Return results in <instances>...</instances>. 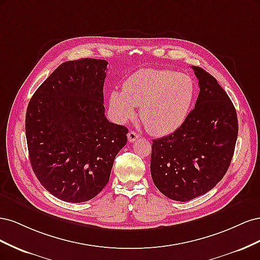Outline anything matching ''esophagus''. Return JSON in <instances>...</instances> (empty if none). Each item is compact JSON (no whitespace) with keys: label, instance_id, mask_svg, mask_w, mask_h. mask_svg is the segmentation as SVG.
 Masks as SVG:
<instances>
[{"label":"esophagus","instance_id":"obj_1","mask_svg":"<svg viewBox=\"0 0 260 260\" xmlns=\"http://www.w3.org/2000/svg\"><path fill=\"white\" fill-rule=\"evenodd\" d=\"M139 139V135L137 132H135V131H129V133H128V141L130 143H132V142H135V141H137Z\"/></svg>","mask_w":260,"mask_h":260}]
</instances>
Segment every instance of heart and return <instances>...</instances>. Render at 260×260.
<instances>
[{
    "instance_id": "1",
    "label": "heart",
    "mask_w": 260,
    "mask_h": 260,
    "mask_svg": "<svg viewBox=\"0 0 260 260\" xmlns=\"http://www.w3.org/2000/svg\"><path fill=\"white\" fill-rule=\"evenodd\" d=\"M195 99L192 78L170 69L145 68L131 75L122 92L113 91L109 105L118 120L124 122L136 116L154 136H166L183 124Z\"/></svg>"
}]
</instances>
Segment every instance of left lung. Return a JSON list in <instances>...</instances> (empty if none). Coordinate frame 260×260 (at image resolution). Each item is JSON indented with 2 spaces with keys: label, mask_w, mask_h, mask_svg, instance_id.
<instances>
[{
  "label": "left lung",
  "mask_w": 260,
  "mask_h": 260,
  "mask_svg": "<svg viewBox=\"0 0 260 260\" xmlns=\"http://www.w3.org/2000/svg\"><path fill=\"white\" fill-rule=\"evenodd\" d=\"M200 94L174 133L153 140L151 175L168 199L186 202L207 193L223 178L237 143V111L216 78L193 66Z\"/></svg>",
  "instance_id": "8db88e82"
}]
</instances>
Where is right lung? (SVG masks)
Listing matches in <instances>:
<instances>
[{"label": "right lung", "mask_w": 260, "mask_h": 260, "mask_svg": "<svg viewBox=\"0 0 260 260\" xmlns=\"http://www.w3.org/2000/svg\"><path fill=\"white\" fill-rule=\"evenodd\" d=\"M108 62H62L31 98L26 113L29 158L55 198L90 201L107 184L128 129L107 120L103 86Z\"/></svg>", "instance_id": "right-lung-1"}]
</instances>
